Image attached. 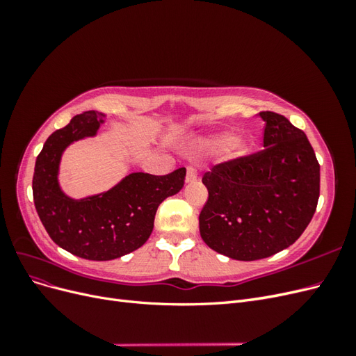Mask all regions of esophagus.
Here are the masks:
<instances>
[{
	"instance_id": "esophagus-1",
	"label": "esophagus",
	"mask_w": 356,
	"mask_h": 356,
	"mask_svg": "<svg viewBox=\"0 0 356 356\" xmlns=\"http://www.w3.org/2000/svg\"><path fill=\"white\" fill-rule=\"evenodd\" d=\"M197 181V170L193 168V166H188L187 168V175H186V182H196Z\"/></svg>"
}]
</instances>
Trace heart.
<instances>
[{"instance_id":"1","label":"heart","mask_w":356,"mask_h":356,"mask_svg":"<svg viewBox=\"0 0 356 356\" xmlns=\"http://www.w3.org/2000/svg\"><path fill=\"white\" fill-rule=\"evenodd\" d=\"M217 139H218L220 143H225V141H229L230 136H229V135H221V136H218ZM234 149H236V152L242 153V152H245V145H243L242 143H236V144H234Z\"/></svg>"}]
</instances>
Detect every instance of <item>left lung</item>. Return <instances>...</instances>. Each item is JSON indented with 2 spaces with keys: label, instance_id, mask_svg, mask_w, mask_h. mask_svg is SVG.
<instances>
[{
  "label": "left lung",
  "instance_id": "8db88e82",
  "mask_svg": "<svg viewBox=\"0 0 356 356\" xmlns=\"http://www.w3.org/2000/svg\"><path fill=\"white\" fill-rule=\"evenodd\" d=\"M263 149L215 165L203 175L208 200L199 215L203 242L233 260L254 261L293 245L319 199V163L303 131L261 111Z\"/></svg>",
  "mask_w": 356,
  "mask_h": 356
}]
</instances>
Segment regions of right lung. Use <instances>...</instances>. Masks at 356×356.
Wrapping results in <instances>:
<instances>
[{
  "mask_svg": "<svg viewBox=\"0 0 356 356\" xmlns=\"http://www.w3.org/2000/svg\"><path fill=\"white\" fill-rule=\"evenodd\" d=\"M105 115L84 111L53 132L37 157L32 193L38 217L51 241L95 261H108L141 248L154 227L159 204L184 186L186 168L168 175L134 172L108 191L75 200L62 191L58 174L63 149L95 136Z\"/></svg>",
  "mask_w": 356,
  "mask_h": 356,
  "instance_id": "right-lung-1",
  "label": "right lung"
}]
</instances>
